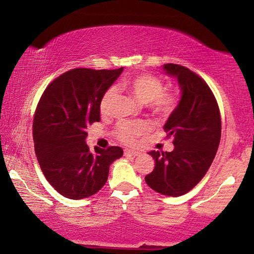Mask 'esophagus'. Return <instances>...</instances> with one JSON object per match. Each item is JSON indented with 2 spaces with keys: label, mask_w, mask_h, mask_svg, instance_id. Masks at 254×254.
Here are the masks:
<instances>
[{
  "label": "esophagus",
  "mask_w": 254,
  "mask_h": 254,
  "mask_svg": "<svg viewBox=\"0 0 254 254\" xmlns=\"http://www.w3.org/2000/svg\"><path fill=\"white\" fill-rule=\"evenodd\" d=\"M140 152L135 151V150H130V149H126L124 150V156H128V157H136L139 156Z\"/></svg>",
  "instance_id": "34e87169"
}]
</instances>
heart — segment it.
<instances>
[{"mask_svg": "<svg viewBox=\"0 0 254 254\" xmlns=\"http://www.w3.org/2000/svg\"><path fill=\"white\" fill-rule=\"evenodd\" d=\"M120 87L127 92L141 104H149L154 114L167 117L177 105V96L174 92H166L163 81L158 77L142 74L123 80ZM117 98V89H107L101 101V113L110 114L111 107ZM149 130V126L144 122H121L115 128V136L124 143H132L134 137L142 135Z\"/></svg>", "mask_w": 254, "mask_h": 254, "instance_id": "1", "label": "heart"}]
</instances>
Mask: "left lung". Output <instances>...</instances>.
I'll return each mask as SVG.
<instances>
[{
	"mask_svg": "<svg viewBox=\"0 0 254 254\" xmlns=\"http://www.w3.org/2000/svg\"><path fill=\"white\" fill-rule=\"evenodd\" d=\"M162 70L177 78L182 94L163 126L175 148L149 152L156 166L144 179L159 194L177 197L194 188L212 165L221 140V115L212 91L198 75L176 64H166Z\"/></svg>",
	"mask_w": 254,
	"mask_h": 254,
	"instance_id": "obj_1",
	"label": "left lung"
}]
</instances>
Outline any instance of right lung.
<instances>
[{
  "mask_svg": "<svg viewBox=\"0 0 254 254\" xmlns=\"http://www.w3.org/2000/svg\"><path fill=\"white\" fill-rule=\"evenodd\" d=\"M123 67L76 68L60 75L42 94L33 119L34 151L46 179L66 198L83 199L100 190L120 147L86 144L87 127L101 120V101Z\"/></svg>",
  "mask_w": 254,
  "mask_h": 254,
  "instance_id": "1",
  "label": "right lung"
}]
</instances>
